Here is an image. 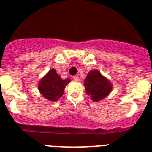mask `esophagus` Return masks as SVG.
Returning <instances> with one entry per match:
<instances>
[{"label": "esophagus", "instance_id": "obj_1", "mask_svg": "<svg viewBox=\"0 0 152 152\" xmlns=\"http://www.w3.org/2000/svg\"><path fill=\"white\" fill-rule=\"evenodd\" d=\"M73 79L75 80V81H79V80H80V79H79V77H78V76H77V75L74 76Z\"/></svg>", "mask_w": 152, "mask_h": 152}]
</instances>
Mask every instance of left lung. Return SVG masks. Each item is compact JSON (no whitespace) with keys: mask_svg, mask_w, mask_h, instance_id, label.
I'll return each mask as SVG.
<instances>
[{"mask_svg":"<svg viewBox=\"0 0 152 152\" xmlns=\"http://www.w3.org/2000/svg\"><path fill=\"white\" fill-rule=\"evenodd\" d=\"M86 93L93 101L98 102L108 96L113 88L110 81L98 70H91L84 80Z\"/></svg>","mask_w":152,"mask_h":152,"instance_id":"left-lung-1","label":"left lung"}]
</instances>
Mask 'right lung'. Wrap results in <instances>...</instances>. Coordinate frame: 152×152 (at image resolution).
I'll use <instances>...</instances> for the list:
<instances>
[{"label": "right lung", "instance_id": "right-lung-1", "mask_svg": "<svg viewBox=\"0 0 152 152\" xmlns=\"http://www.w3.org/2000/svg\"><path fill=\"white\" fill-rule=\"evenodd\" d=\"M70 81L71 80L68 78L61 79L56 69L52 68L39 82V91L47 100L57 101L62 96L64 88Z\"/></svg>", "mask_w": 152, "mask_h": 152}]
</instances>
